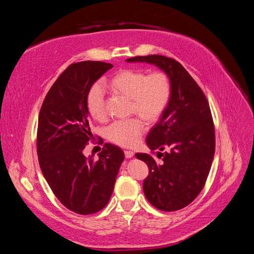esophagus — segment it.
Instances as JSON below:
<instances>
[{
	"label": "esophagus",
	"mask_w": 254,
	"mask_h": 254,
	"mask_svg": "<svg viewBox=\"0 0 254 254\" xmlns=\"http://www.w3.org/2000/svg\"><path fill=\"white\" fill-rule=\"evenodd\" d=\"M124 154H126V158H132L134 156V152L131 151V150H126V151H124Z\"/></svg>",
	"instance_id": "esophagus-1"
}]
</instances>
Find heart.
I'll return each mask as SVG.
<instances>
[{
    "label": "heart",
    "mask_w": 254,
    "mask_h": 254,
    "mask_svg": "<svg viewBox=\"0 0 254 254\" xmlns=\"http://www.w3.org/2000/svg\"><path fill=\"white\" fill-rule=\"evenodd\" d=\"M106 86L117 95L127 98L128 112L139 115L148 123L160 119L171 97V81L163 71L147 74L142 69H122L106 81ZM87 111L95 121H104L106 118L104 94L100 85H94L88 93ZM143 131V122L133 118L111 124L106 134L111 142L121 147H133L140 141Z\"/></svg>",
    "instance_id": "1"
}]
</instances>
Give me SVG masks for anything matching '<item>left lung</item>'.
I'll list each match as a JSON object with an SVG mask.
<instances>
[{"instance_id": "8db88e82", "label": "left lung", "mask_w": 254, "mask_h": 254, "mask_svg": "<svg viewBox=\"0 0 254 254\" xmlns=\"http://www.w3.org/2000/svg\"><path fill=\"white\" fill-rule=\"evenodd\" d=\"M127 62L151 64L165 71L171 81L168 106L147 136V145L152 152L159 150L157 157L161 162H156L148 153H136L135 157L148 165L143 191L150 204L165 212H175L198 196L212 166L215 130L209 104L177 60L149 55Z\"/></svg>"}]
</instances>
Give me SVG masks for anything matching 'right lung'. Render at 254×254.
<instances>
[{
  "instance_id": "1",
  "label": "right lung",
  "mask_w": 254,
  "mask_h": 254,
  "mask_svg": "<svg viewBox=\"0 0 254 254\" xmlns=\"http://www.w3.org/2000/svg\"><path fill=\"white\" fill-rule=\"evenodd\" d=\"M112 67L91 60L71 64L47 93L38 120L37 152L44 177L60 203L80 215L105 207L124 160L122 150L111 143L104 144L97 160L83 153L93 137L87 95Z\"/></svg>"
}]
</instances>
